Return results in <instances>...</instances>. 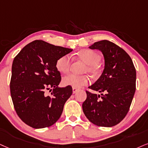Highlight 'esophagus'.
<instances>
[{
	"instance_id": "1",
	"label": "esophagus",
	"mask_w": 148,
	"mask_h": 148,
	"mask_svg": "<svg viewBox=\"0 0 148 148\" xmlns=\"http://www.w3.org/2000/svg\"><path fill=\"white\" fill-rule=\"evenodd\" d=\"M78 90V89L77 88H73V93H75L76 92H77V91Z\"/></svg>"
}]
</instances>
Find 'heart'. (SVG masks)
Segmentation results:
<instances>
[{
	"label": "heart",
	"mask_w": 148,
	"mask_h": 148,
	"mask_svg": "<svg viewBox=\"0 0 148 148\" xmlns=\"http://www.w3.org/2000/svg\"><path fill=\"white\" fill-rule=\"evenodd\" d=\"M77 58L86 64V67L84 69L85 72L97 75L101 72V69L99 62L101 60L100 56L97 53L90 49H83L77 53ZM71 64V57L68 55L61 56L58 59L56 63L57 70L62 73H67L70 70ZM90 80L88 76L77 75L74 74H69L62 79V84L64 86H70L73 88H81L88 84Z\"/></svg>",
	"instance_id": "1"
}]
</instances>
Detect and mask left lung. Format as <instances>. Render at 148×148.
<instances>
[{"label":"left lung","mask_w":148,"mask_h":148,"mask_svg":"<svg viewBox=\"0 0 148 148\" xmlns=\"http://www.w3.org/2000/svg\"><path fill=\"white\" fill-rule=\"evenodd\" d=\"M89 48L101 51L105 66L100 77L88 87L101 95L86 91L83 112L95 125L114 126L124 119L130 109L136 90V69L130 56L112 42H96Z\"/></svg>","instance_id":"1"}]
</instances>
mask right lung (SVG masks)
<instances>
[{"mask_svg": "<svg viewBox=\"0 0 148 148\" xmlns=\"http://www.w3.org/2000/svg\"><path fill=\"white\" fill-rule=\"evenodd\" d=\"M72 51L43 40H34L14 58L11 96L16 113L27 125L44 128L60 119L73 89L70 86L58 87L61 75L56 63L58 58ZM47 90L52 91L50 96L46 94Z\"/></svg>", "mask_w": 148, "mask_h": 148, "instance_id": "right-lung-1", "label": "right lung"}]
</instances>
